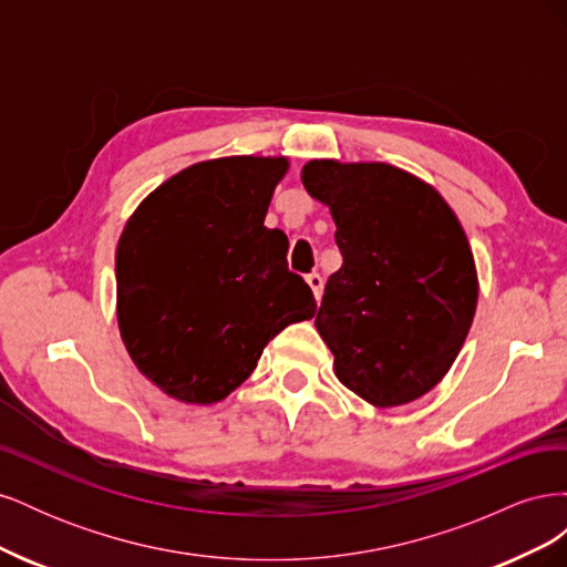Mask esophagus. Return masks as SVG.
Masks as SVG:
<instances>
[{
  "label": "esophagus",
  "mask_w": 567,
  "mask_h": 567,
  "mask_svg": "<svg viewBox=\"0 0 567 567\" xmlns=\"http://www.w3.org/2000/svg\"><path fill=\"white\" fill-rule=\"evenodd\" d=\"M307 284H310V288H312V293H315V300L319 302L321 300V293H323V279H321V274H310V277H307Z\"/></svg>",
  "instance_id": "1"
}]
</instances>
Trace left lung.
Segmentation results:
<instances>
[{"label":"left lung","instance_id":"1","mask_svg":"<svg viewBox=\"0 0 567 567\" xmlns=\"http://www.w3.org/2000/svg\"><path fill=\"white\" fill-rule=\"evenodd\" d=\"M307 194L336 221L342 267L315 326L338 381L388 409L431 392L458 357L477 307V271L437 188L390 163H305Z\"/></svg>","mask_w":567,"mask_h":567}]
</instances>
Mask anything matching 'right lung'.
Returning <instances> with one entry per match:
<instances>
[{"label":"right lung","mask_w":567,"mask_h":567,"mask_svg":"<svg viewBox=\"0 0 567 567\" xmlns=\"http://www.w3.org/2000/svg\"><path fill=\"white\" fill-rule=\"evenodd\" d=\"M286 156L184 167L136 205L115 250L117 329L134 367L184 404H215L255 371L267 342L312 319L288 271V238L265 227Z\"/></svg>","instance_id":"obj_1"}]
</instances>
